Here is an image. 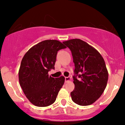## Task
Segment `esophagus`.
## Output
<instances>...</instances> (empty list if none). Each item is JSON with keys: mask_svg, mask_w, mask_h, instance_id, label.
I'll return each mask as SVG.
<instances>
[{"mask_svg": "<svg viewBox=\"0 0 125 125\" xmlns=\"http://www.w3.org/2000/svg\"><path fill=\"white\" fill-rule=\"evenodd\" d=\"M71 80V77H65V82H68Z\"/></svg>", "mask_w": 125, "mask_h": 125, "instance_id": "obj_1", "label": "esophagus"}]
</instances>
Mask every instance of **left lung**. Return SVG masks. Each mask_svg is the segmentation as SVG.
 <instances>
[{"label":"left lung","mask_w":125,"mask_h":125,"mask_svg":"<svg viewBox=\"0 0 125 125\" xmlns=\"http://www.w3.org/2000/svg\"><path fill=\"white\" fill-rule=\"evenodd\" d=\"M63 43L70 49L75 65L72 100L79 105H90L100 98L106 86L108 72L104 59L97 50L80 39Z\"/></svg>","instance_id":"8db88e82"}]
</instances>
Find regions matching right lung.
<instances>
[{
    "label": "right lung",
    "mask_w": 125,
    "mask_h": 125,
    "mask_svg": "<svg viewBox=\"0 0 125 125\" xmlns=\"http://www.w3.org/2000/svg\"><path fill=\"white\" fill-rule=\"evenodd\" d=\"M66 48L57 40H46L31 47L24 55L19 80L26 98L34 105L48 106L56 100L65 77H51L48 71L54 69L57 51Z\"/></svg>",
    "instance_id": "1"
}]
</instances>
